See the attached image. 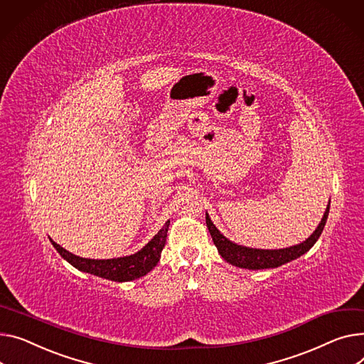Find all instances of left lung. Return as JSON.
<instances>
[{
	"instance_id": "left-lung-1",
	"label": "left lung",
	"mask_w": 364,
	"mask_h": 364,
	"mask_svg": "<svg viewBox=\"0 0 364 364\" xmlns=\"http://www.w3.org/2000/svg\"><path fill=\"white\" fill-rule=\"evenodd\" d=\"M329 215V205L326 206V210L322 216V221L319 223L318 228L313 231V234L303 241V243L297 245V246H291L287 249H278V250H263V249H250V247H245L232 243L227 237H224L220 230H218L213 223L210 221L209 215L206 213V225L208 230L212 235L213 245L216 246L218 252L224 257V260H227L228 263L238 266V268H245V269H268V268H278V266L291 262L297 257H300L301 255L307 253L313 245L316 243L318 238L321 237L326 220Z\"/></svg>"
}]
</instances>
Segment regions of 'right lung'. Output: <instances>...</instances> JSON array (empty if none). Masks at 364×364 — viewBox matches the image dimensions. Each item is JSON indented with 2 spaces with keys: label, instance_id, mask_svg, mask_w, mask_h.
<instances>
[{
  "label": "right lung",
  "instance_id": "right-lung-1",
  "mask_svg": "<svg viewBox=\"0 0 364 364\" xmlns=\"http://www.w3.org/2000/svg\"><path fill=\"white\" fill-rule=\"evenodd\" d=\"M168 227L169 221H166L165 225L158 231V234L137 253L117 259H85L67 252L60 245H57L55 241H53L51 238L50 240L57 252L61 255V257H64L70 264L75 266L76 269L105 279L126 282L146 275L158 264L161 252L166 241Z\"/></svg>",
  "mask_w": 364,
  "mask_h": 364
}]
</instances>
